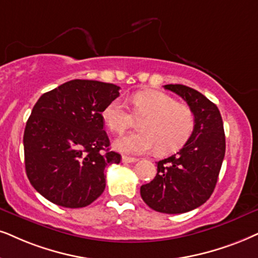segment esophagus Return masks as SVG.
I'll use <instances>...</instances> for the list:
<instances>
[{
	"label": "esophagus",
	"instance_id": "obj_1",
	"mask_svg": "<svg viewBox=\"0 0 258 258\" xmlns=\"http://www.w3.org/2000/svg\"><path fill=\"white\" fill-rule=\"evenodd\" d=\"M122 163H135L138 161V158H135V157H128V156H122Z\"/></svg>",
	"mask_w": 258,
	"mask_h": 258
}]
</instances>
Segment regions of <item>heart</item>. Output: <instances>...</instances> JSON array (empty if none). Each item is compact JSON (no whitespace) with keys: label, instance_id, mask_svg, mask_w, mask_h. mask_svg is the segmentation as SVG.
Segmentation results:
<instances>
[{"label":"heart","instance_id":"b5f03b06","mask_svg":"<svg viewBox=\"0 0 258 258\" xmlns=\"http://www.w3.org/2000/svg\"><path fill=\"white\" fill-rule=\"evenodd\" d=\"M132 112L122 99H114L102 112L106 125L113 132H122L133 125L138 131L114 140L113 148L123 153H146L155 148L157 155L180 150L193 135L195 115L188 105L159 91H139L131 99Z\"/></svg>","mask_w":258,"mask_h":258}]
</instances>
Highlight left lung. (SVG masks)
Here are the masks:
<instances>
[{"mask_svg": "<svg viewBox=\"0 0 258 258\" xmlns=\"http://www.w3.org/2000/svg\"><path fill=\"white\" fill-rule=\"evenodd\" d=\"M164 88L193 109L195 127L180 151L157 162V175L140 187V195L152 210L180 214L204 205L216 188L226 148L224 123L218 107L198 90L182 84Z\"/></svg>", "mask_w": 258, "mask_h": 258, "instance_id": "8db88e82", "label": "left lung"}]
</instances>
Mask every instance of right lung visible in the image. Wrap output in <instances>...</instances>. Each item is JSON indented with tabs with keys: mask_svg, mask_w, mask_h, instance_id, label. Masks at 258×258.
<instances>
[{
	"mask_svg": "<svg viewBox=\"0 0 258 258\" xmlns=\"http://www.w3.org/2000/svg\"><path fill=\"white\" fill-rule=\"evenodd\" d=\"M120 87L73 80L39 97L24 133L26 174L35 190L61 207H86L103 193L109 151L102 112Z\"/></svg>",
	"mask_w": 258,
	"mask_h": 258,
	"instance_id": "add662e5",
	"label": "right lung"
}]
</instances>
